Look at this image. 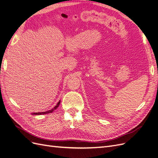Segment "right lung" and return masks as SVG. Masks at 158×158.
<instances>
[{
    "instance_id": "right-lung-1",
    "label": "right lung",
    "mask_w": 158,
    "mask_h": 158,
    "mask_svg": "<svg viewBox=\"0 0 158 158\" xmlns=\"http://www.w3.org/2000/svg\"><path fill=\"white\" fill-rule=\"evenodd\" d=\"M60 103V100L58 102V103L56 104V106L53 109H52L48 110V111H46V112H41V113H32V114H34V115H39V114H40H40H44L51 113H52V111H53V110H55V109H56V108H57L58 106H59Z\"/></svg>"
}]
</instances>
